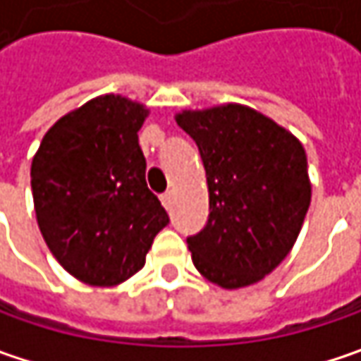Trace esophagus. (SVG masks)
<instances>
[{"mask_svg": "<svg viewBox=\"0 0 361 361\" xmlns=\"http://www.w3.org/2000/svg\"><path fill=\"white\" fill-rule=\"evenodd\" d=\"M160 201H162L166 211H171V209H173V192H164V195L160 197Z\"/></svg>", "mask_w": 361, "mask_h": 361, "instance_id": "34e87169", "label": "esophagus"}]
</instances>
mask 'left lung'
I'll return each mask as SVG.
<instances>
[{"label":"left lung","mask_w":361,"mask_h":361,"mask_svg":"<svg viewBox=\"0 0 361 361\" xmlns=\"http://www.w3.org/2000/svg\"><path fill=\"white\" fill-rule=\"evenodd\" d=\"M209 187V221L188 237L197 271L223 289L269 275L298 241L312 202L305 148L275 120L243 104L183 110Z\"/></svg>","instance_id":"obj_1"}]
</instances>
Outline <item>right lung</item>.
<instances>
[{
  "mask_svg": "<svg viewBox=\"0 0 361 361\" xmlns=\"http://www.w3.org/2000/svg\"><path fill=\"white\" fill-rule=\"evenodd\" d=\"M148 108L104 94L68 112L32 160L37 227L58 263L82 283L114 287L145 267L169 215L146 187L138 145Z\"/></svg>",
  "mask_w": 361,
  "mask_h": 361,
  "instance_id": "right-lung-1",
  "label": "right lung"
}]
</instances>
